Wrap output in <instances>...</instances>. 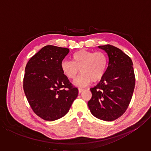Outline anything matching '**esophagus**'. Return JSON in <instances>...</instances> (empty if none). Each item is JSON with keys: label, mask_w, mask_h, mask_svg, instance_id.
Returning <instances> with one entry per match:
<instances>
[{"label": "esophagus", "mask_w": 151, "mask_h": 151, "mask_svg": "<svg viewBox=\"0 0 151 151\" xmlns=\"http://www.w3.org/2000/svg\"><path fill=\"white\" fill-rule=\"evenodd\" d=\"M84 91V89H82V88H78V93L81 94L82 92Z\"/></svg>", "instance_id": "1"}]
</instances>
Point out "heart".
Segmentation results:
<instances>
[{
	"label": "heart",
	"instance_id": "b5f03b06",
	"mask_svg": "<svg viewBox=\"0 0 151 151\" xmlns=\"http://www.w3.org/2000/svg\"><path fill=\"white\" fill-rule=\"evenodd\" d=\"M107 65V57L103 52L80 50L74 53L72 61L63 60L60 63V68L64 75L72 80L78 75L80 69L82 74L74 84L83 87L92 81H100L106 73Z\"/></svg>",
	"mask_w": 151,
	"mask_h": 151
}]
</instances>
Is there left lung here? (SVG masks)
<instances>
[{
	"label": "left lung",
	"instance_id": "1",
	"mask_svg": "<svg viewBox=\"0 0 151 151\" xmlns=\"http://www.w3.org/2000/svg\"><path fill=\"white\" fill-rule=\"evenodd\" d=\"M109 57L106 73L98 85L91 88L88 106L93 115L105 121L119 118L131 101L135 85L133 64L129 56L112 45L99 46Z\"/></svg>",
	"mask_w": 151,
	"mask_h": 151
}]
</instances>
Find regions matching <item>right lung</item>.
<instances>
[{
	"instance_id": "obj_1",
	"label": "right lung",
	"mask_w": 151,
	"mask_h": 151,
	"mask_svg": "<svg viewBox=\"0 0 151 151\" xmlns=\"http://www.w3.org/2000/svg\"><path fill=\"white\" fill-rule=\"evenodd\" d=\"M68 52V48L45 46L30 58L25 67L24 94L32 111L45 121L65 116L78 96V88L60 68Z\"/></svg>"
}]
</instances>
